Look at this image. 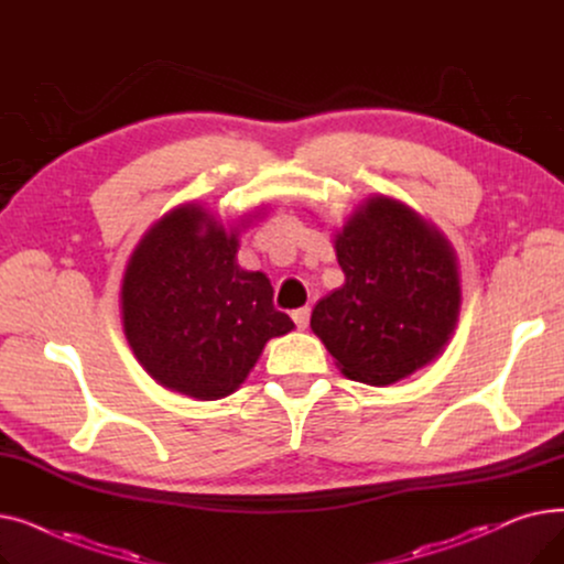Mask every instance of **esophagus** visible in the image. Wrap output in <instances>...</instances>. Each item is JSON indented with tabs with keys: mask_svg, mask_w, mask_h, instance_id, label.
<instances>
[{
	"mask_svg": "<svg viewBox=\"0 0 564 564\" xmlns=\"http://www.w3.org/2000/svg\"><path fill=\"white\" fill-rule=\"evenodd\" d=\"M292 319H294V324H297V329H306L308 319H311V308L304 306V308L292 311Z\"/></svg>",
	"mask_w": 564,
	"mask_h": 564,
	"instance_id": "34e87169",
	"label": "esophagus"
}]
</instances>
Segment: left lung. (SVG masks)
Returning a JSON list of instances; mask_svg holds the SVG:
<instances>
[{"mask_svg":"<svg viewBox=\"0 0 564 564\" xmlns=\"http://www.w3.org/2000/svg\"><path fill=\"white\" fill-rule=\"evenodd\" d=\"M345 285L317 302L313 334L354 381L389 387L432 364L455 334L457 256L432 221L368 196L334 235Z\"/></svg>","mask_w":564,"mask_h":564,"instance_id":"8db88e82","label":"left lung"}]
</instances>
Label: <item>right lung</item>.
Instances as JSON below:
<instances>
[{
  "mask_svg": "<svg viewBox=\"0 0 564 564\" xmlns=\"http://www.w3.org/2000/svg\"><path fill=\"white\" fill-rule=\"evenodd\" d=\"M262 210L224 226L183 203L134 247L121 285L123 332L141 368L164 389L219 400L240 389L260 354L294 322L274 308L262 272L237 264L240 232Z\"/></svg>",
  "mask_w": 564,
  "mask_h": 564,
  "instance_id": "1",
  "label": "right lung"
}]
</instances>
